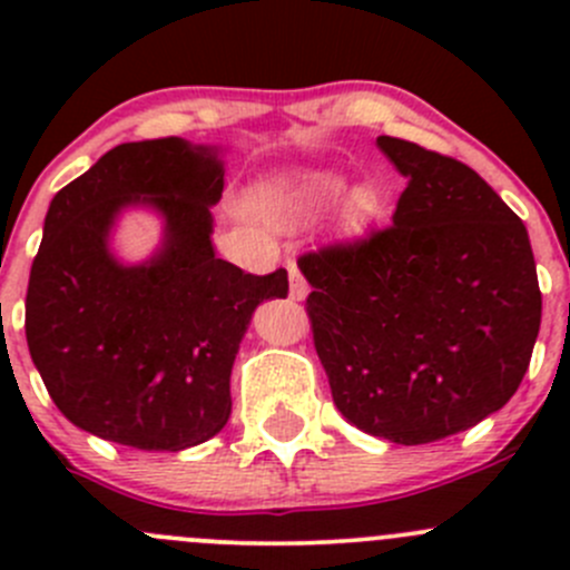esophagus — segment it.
I'll return each mask as SVG.
<instances>
[{"label":"esophagus","mask_w":570,"mask_h":570,"mask_svg":"<svg viewBox=\"0 0 570 570\" xmlns=\"http://www.w3.org/2000/svg\"><path fill=\"white\" fill-rule=\"evenodd\" d=\"M286 269H289V292L295 301H303L306 297V278L301 275V267H297L295 258H286Z\"/></svg>","instance_id":"34e87169"}]
</instances>
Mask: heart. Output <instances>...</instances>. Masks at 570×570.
<instances>
[{"label":"heart","mask_w":570,"mask_h":570,"mask_svg":"<svg viewBox=\"0 0 570 570\" xmlns=\"http://www.w3.org/2000/svg\"><path fill=\"white\" fill-rule=\"evenodd\" d=\"M344 189V178L336 174H301L292 178H278L256 193V209L264 217L284 220L297 212L331 204Z\"/></svg>","instance_id":"heart-1"}]
</instances>
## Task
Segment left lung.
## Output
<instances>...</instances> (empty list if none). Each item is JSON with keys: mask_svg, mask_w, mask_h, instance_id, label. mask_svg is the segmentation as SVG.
I'll list each match as a JSON object with an SVG mask.
<instances>
[{"mask_svg": "<svg viewBox=\"0 0 570 570\" xmlns=\"http://www.w3.org/2000/svg\"><path fill=\"white\" fill-rule=\"evenodd\" d=\"M407 178L389 226L297 258L342 416L394 444L474 428L524 381L540 286L521 217L469 165L377 137Z\"/></svg>", "mask_w": 570, "mask_h": 570, "instance_id": "obj_1", "label": "left lung"}]
</instances>
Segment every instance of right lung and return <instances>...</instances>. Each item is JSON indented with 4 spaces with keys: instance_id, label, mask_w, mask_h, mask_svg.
<instances>
[{
    "instance_id": "obj_1",
    "label": "right lung",
    "mask_w": 570,
    "mask_h": 570,
    "mask_svg": "<svg viewBox=\"0 0 570 570\" xmlns=\"http://www.w3.org/2000/svg\"><path fill=\"white\" fill-rule=\"evenodd\" d=\"M223 165L181 137L124 142L60 189L27 286V344L77 428L151 452L204 444L232 416V366L253 308L286 269L243 273L212 248ZM166 217L164 250L126 268L106 248L124 205Z\"/></svg>"
}]
</instances>
